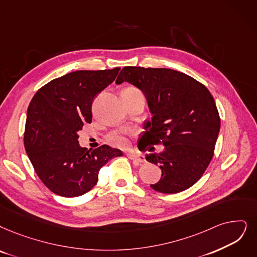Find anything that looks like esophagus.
I'll list each match as a JSON object with an SVG mask.
<instances>
[{"mask_svg":"<svg viewBox=\"0 0 257 257\" xmlns=\"http://www.w3.org/2000/svg\"><path fill=\"white\" fill-rule=\"evenodd\" d=\"M126 156H127L131 160L135 161L136 163L146 162L145 156L141 155V154H138V153H126Z\"/></svg>","mask_w":257,"mask_h":257,"instance_id":"obj_1","label":"esophagus"}]
</instances>
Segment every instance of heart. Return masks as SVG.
Instances as JSON below:
<instances>
[{
    "label": "heart",
    "mask_w": 257,
    "mask_h": 257,
    "mask_svg": "<svg viewBox=\"0 0 257 257\" xmlns=\"http://www.w3.org/2000/svg\"><path fill=\"white\" fill-rule=\"evenodd\" d=\"M126 90L134 91V93H140V91L137 88H134V87L126 88ZM108 141H109L110 145L116 146V147H123V146H125V143H126V139H125L124 135L121 134V133H118V132L110 134L108 136Z\"/></svg>",
    "instance_id": "1"
}]
</instances>
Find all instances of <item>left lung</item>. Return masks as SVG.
Listing matches in <instances>:
<instances>
[{"label": "left lung", "mask_w": 257, "mask_h": 257, "mask_svg": "<svg viewBox=\"0 0 257 257\" xmlns=\"http://www.w3.org/2000/svg\"><path fill=\"white\" fill-rule=\"evenodd\" d=\"M127 82L145 94L152 120L145 122L143 149L163 145V152L146 159L161 169V178L151 184L160 193H179L202 176L212 160L220 119L209 89L192 77L169 68H122L117 84Z\"/></svg>", "instance_id": "8db88e82"}]
</instances>
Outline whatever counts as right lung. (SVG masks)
<instances>
[{"label": "right lung", "instance_id": "1", "mask_svg": "<svg viewBox=\"0 0 257 257\" xmlns=\"http://www.w3.org/2000/svg\"><path fill=\"white\" fill-rule=\"evenodd\" d=\"M77 70L48 82L27 109L24 146L39 178L55 194L77 197L93 189L100 169L120 150L102 146L87 150L79 145L78 132L91 122V104L119 73Z\"/></svg>", "mask_w": 257, "mask_h": 257}]
</instances>
